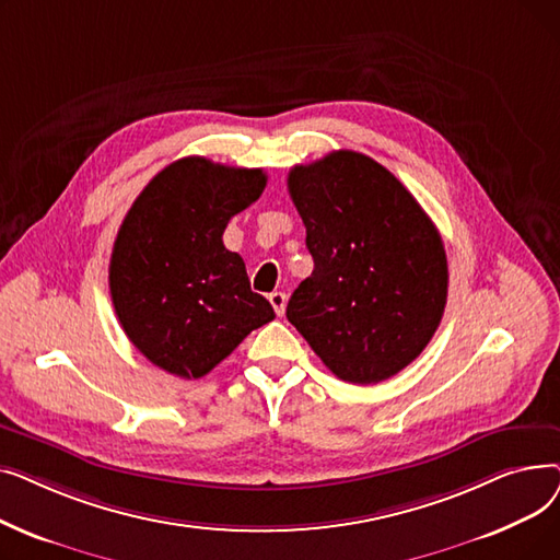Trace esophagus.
Segmentation results:
<instances>
[{
  "label": "esophagus",
  "mask_w": 560,
  "mask_h": 560,
  "mask_svg": "<svg viewBox=\"0 0 560 560\" xmlns=\"http://www.w3.org/2000/svg\"><path fill=\"white\" fill-rule=\"evenodd\" d=\"M285 302H288V298H285V292H281V290H277L270 295V304H272V308L279 317L285 313Z\"/></svg>",
  "instance_id": "obj_1"
}]
</instances>
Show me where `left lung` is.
Segmentation results:
<instances>
[{
    "mask_svg": "<svg viewBox=\"0 0 560 560\" xmlns=\"http://www.w3.org/2000/svg\"><path fill=\"white\" fill-rule=\"evenodd\" d=\"M313 275L285 315L338 378L378 384L413 363L447 304V256L393 172L340 150L288 174Z\"/></svg>",
    "mask_w": 560,
    "mask_h": 560,
    "instance_id": "obj_1",
    "label": "left lung"
}]
</instances>
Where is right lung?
Masks as SVG:
<instances>
[{"mask_svg":"<svg viewBox=\"0 0 560 560\" xmlns=\"http://www.w3.org/2000/svg\"><path fill=\"white\" fill-rule=\"evenodd\" d=\"M262 170L203 156L170 163L129 209L110 254L108 285L127 338L156 368L199 378L275 319L252 292L245 260L222 233L265 190Z\"/></svg>","mask_w":560,"mask_h":560,"instance_id":"1","label":"right lung"}]
</instances>
